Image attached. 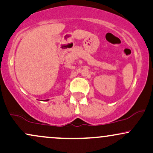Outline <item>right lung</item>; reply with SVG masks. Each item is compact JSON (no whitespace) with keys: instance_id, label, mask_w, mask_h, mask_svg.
<instances>
[{"instance_id":"obj_1","label":"right lung","mask_w":153,"mask_h":153,"mask_svg":"<svg viewBox=\"0 0 153 153\" xmlns=\"http://www.w3.org/2000/svg\"><path fill=\"white\" fill-rule=\"evenodd\" d=\"M45 101H49V100H48V99H47V100H45Z\"/></svg>"}]
</instances>
